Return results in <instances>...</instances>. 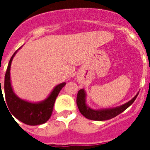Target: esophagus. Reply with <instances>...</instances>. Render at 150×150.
Wrapping results in <instances>:
<instances>
[{"mask_svg": "<svg viewBox=\"0 0 150 150\" xmlns=\"http://www.w3.org/2000/svg\"><path fill=\"white\" fill-rule=\"evenodd\" d=\"M77 83L81 84V83H83V79H82L81 77H77Z\"/></svg>", "mask_w": 150, "mask_h": 150, "instance_id": "1", "label": "esophagus"}]
</instances>
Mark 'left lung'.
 <instances>
[{
	"mask_svg": "<svg viewBox=\"0 0 150 150\" xmlns=\"http://www.w3.org/2000/svg\"><path fill=\"white\" fill-rule=\"evenodd\" d=\"M138 94L139 91L129 101L120 106L112 107V108L96 110L91 108L86 104V92L84 88H82L78 91L77 97H76V104H77L79 112L88 120H95V121H104V120H110L112 118L116 117V116L125 110L128 107H129L133 104L135 99L137 98Z\"/></svg>",
	"mask_w": 150,
	"mask_h": 150,
	"instance_id": "1",
	"label": "left lung"
}]
</instances>
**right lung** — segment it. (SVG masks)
Masks as SVG:
<instances>
[{"label":"right lung","mask_w":150,"mask_h":150,"mask_svg":"<svg viewBox=\"0 0 150 150\" xmlns=\"http://www.w3.org/2000/svg\"><path fill=\"white\" fill-rule=\"evenodd\" d=\"M22 48L18 49L19 50ZM15 52L10 59L8 64L4 78V94L6 98V106L11 112L12 116H15L17 120L28 125H38L48 121L53 110V106L55 99L62 88L65 86L66 83L57 85L52 90L50 95L44 100L39 102H30L20 98L13 91L10 79V67L12 61L17 53ZM1 89V95H2ZM4 98V96H3Z\"/></svg>","instance_id":"right-lung-1"}]
</instances>
